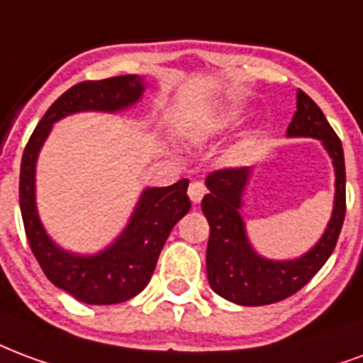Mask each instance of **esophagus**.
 <instances>
[{
  "label": "esophagus",
  "instance_id": "34e87169",
  "mask_svg": "<svg viewBox=\"0 0 363 363\" xmlns=\"http://www.w3.org/2000/svg\"><path fill=\"white\" fill-rule=\"evenodd\" d=\"M203 194H206V184L202 181H192L189 186V196L192 203H200L202 202Z\"/></svg>",
  "mask_w": 363,
  "mask_h": 363
}]
</instances>
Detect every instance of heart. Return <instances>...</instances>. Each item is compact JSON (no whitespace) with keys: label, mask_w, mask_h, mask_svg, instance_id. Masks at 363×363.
<instances>
[{"label":"heart","mask_w":363,"mask_h":363,"mask_svg":"<svg viewBox=\"0 0 363 363\" xmlns=\"http://www.w3.org/2000/svg\"><path fill=\"white\" fill-rule=\"evenodd\" d=\"M233 117H223V119H219L216 123V125H213V130H223V128H227V127H230V125H233Z\"/></svg>","instance_id":"1"}]
</instances>
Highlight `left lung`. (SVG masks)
I'll list each match as a JSON object with an SVG mask.
<instances>
[{
	"instance_id": "8db88e82",
	"label": "left lung",
	"mask_w": 363,
	"mask_h": 363,
	"mask_svg": "<svg viewBox=\"0 0 363 363\" xmlns=\"http://www.w3.org/2000/svg\"><path fill=\"white\" fill-rule=\"evenodd\" d=\"M289 136L319 138L335 165V209L319 242L294 262H271L257 256L250 246L238 213L248 181V167H225L208 174L202 211L209 223L206 252L209 286L229 302L240 306H265L281 302L298 292L318 273L337 246L346 213L345 152L337 133L313 99L298 90L296 113L286 128Z\"/></svg>"
}]
</instances>
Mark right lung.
<instances>
[{
  "instance_id": "right-lung-1",
  "label": "right lung",
  "mask_w": 363,
  "mask_h": 363,
  "mask_svg": "<svg viewBox=\"0 0 363 363\" xmlns=\"http://www.w3.org/2000/svg\"><path fill=\"white\" fill-rule=\"evenodd\" d=\"M142 92L144 84L136 74L79 82L53 101L24 147L18 202L32 254L45 277L84 304H119L146 286L169 233L189 213V181L144 190L127 229L109 248L98 256H74L50 240L38 219L34 202L36 157L55 121L77 111H119L136 104Z\"/></svg>"
}]
</instances>
